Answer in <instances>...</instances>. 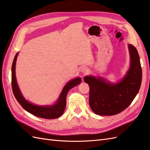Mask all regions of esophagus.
<instances>
[{
	"label": "esophagus",
	"instance_id": "34e87169",
	"mask_svg": "<svg viewBox=\"0 0 150 150\" xmlns=\"http://www.w3.org/2000/svg\"><path fill=\"white\" fill-rule=\"evenodd\" d=\"M81 71L83 74H87L88 73L89 70H88V68H87L86 67H82L81 69Z\"/></svg>",
	"mask_w": 150,
	"mask_h": 150
}]
</instances>
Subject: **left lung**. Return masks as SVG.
I'll return each instance as SVG.
<instances>
[{"instance_id": "left-lung-1", "label": "left lung", "mask_w": 150, "mask_h": 150, "mask_svg": "<svg viewBox=\"0 0 150 150\" xmlns=\"http://www.w3.org/2000/svg\"><path fill=\"white\" fill-rule=\"evenodd\" d=\"M130 65L123 79L111 83L100 76H86L83 81L89 86V105L95 114L113 116L129 106L136 96L142 82V68L138 52L128 44Z\"/></svg>"}]
</instances>
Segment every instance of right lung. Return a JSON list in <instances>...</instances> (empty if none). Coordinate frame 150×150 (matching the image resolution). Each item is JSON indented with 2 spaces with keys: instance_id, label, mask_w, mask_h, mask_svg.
<instances>
[{
  "instance_id": "add662e5",
  "label": "right lung",
  "mask_w": 150,
  "mask_h": 150,
  "mask_svg": "<svg viewBox=\"0 0 150 150\" xmlns=\"http://www.w3.org/2000/svg\"><path fill=\"white\" fill-rule=\"evenodd\" d=\"M18 52L15 55L11 68V85L14 95L16 100L24 109L33 115L45 119H55L64 113L66 107V99L69 89L81 83V77H76L69 81L62 89L56 103L52 105H37L28 102L21 93L17 83L15 75V66Z\"/></svg>"
}]
</instances>
